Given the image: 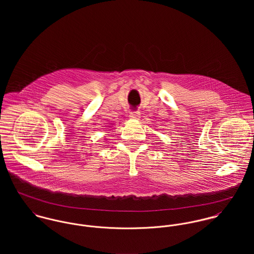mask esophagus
Returning a JSON list of instances; mask_svg holds the SVG:
<instances>
[{
	"label": "esophagus",
	"instance_id": "esophagus-1",
	"mask_svg": "<svg viewBox=\"0 0 254 254\" xmlns=\"http://www.w3.org/2000/svg\"><path fill=\"white\" fill-rule=\"evenodd\" d=\"M140 115H141V113L138 110H134V111L130 112V117L133 118V119H139Z\"/></svg>",
	"mask_w": 254,
	"mask_h": 254
}]
</instances>
